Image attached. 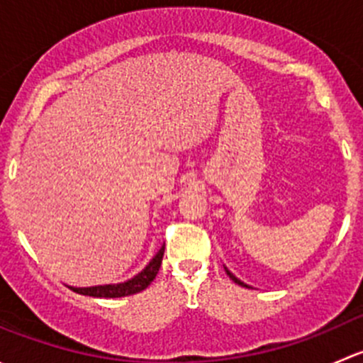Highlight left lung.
<instances>
[{
	"label": "left lung",
	"mask_w": 363,
	"mask_h": 363,
	"mask_svg": "<svg viewBox=\"0 0 363 363\" xmlns=\"http://www.w3.org/2000/svg\"><path fill=\"white\" fill-rule=\"evenodd\" d=\"M226 274H228V276H230V279H232V281H235V283H237V284H240V286H246V288H250V286H247V284H244V283H242V281H240V279H237V277H235V276H233V274H232V272H230V270H228V269H226Z\"/></svg>",
	"instance_id": "8db88e82"
}]
</instances>
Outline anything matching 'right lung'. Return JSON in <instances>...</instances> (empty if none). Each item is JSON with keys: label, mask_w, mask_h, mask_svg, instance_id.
Instances as JSON below:
<instances>
[{"label": "right lung", "mask_w": 363, "mask_h": 363, "mask_svg": "<svg viewBox=\"0 0 363 363\" xmlns=\"http://www.w3.org/2000/svg\"><path fill=\"white\" fill-rule=\"evenodd\" d=\"M164 252V244L160 247V251L156 252L155 258L147 263L142 272H138L137 276L131 277L130 281H124V283L119 284H104V286H89V288H72L75 294L87 295V296H100V298H119V296H128L138 294V291L145 290L149 284L155 281L156 274H158L161 267V259H163Z\"/></svg>", "instance_id": "obj_1"}]
</instances>
